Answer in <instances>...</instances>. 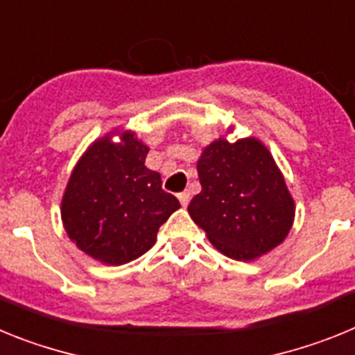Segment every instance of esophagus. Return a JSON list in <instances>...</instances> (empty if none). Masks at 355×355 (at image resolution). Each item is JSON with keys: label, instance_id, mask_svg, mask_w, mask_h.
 Here are the masks:
<instances>
[{"label": "esophagus", "instance_id": "obj_1", "mask_svg": "<svg viewBox=\"0 0 355 355\" xmlns=\"http://www.w3.org/2000/svg\"><path fill=\"white\" fill-rule=\"evenodd\" d=\"M178 199H180V202H181V205H183L184 208H187V206H188V202H190V192H187V190H184V192L178 193Z\"/></svg>", "mask_w": 355, "mask_h": 355}]
</instances>
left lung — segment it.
Returning a JSON list of instances; mask_svg holds the SVG:
<instances>
[{"instance_id": "obj_1", "label": "left lung", "mask_w": 355, "mask_h": 355, "mask_svg": "<svg viewBox=\"0 0 355 355\" xmlns=\"http://www.w3.org/2000/svg\"><path fill=\"white\" fill-rule=\"evenodd\" d=\"M197 172L202 190L190 200L188 213L227 258L252 261L288 236L293 197L258 139L215 140L202 150Z\"/></svg>"}]
</instances>
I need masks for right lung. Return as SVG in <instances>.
<instances>
[{"instance_id": "add662e5", "label": "right lung", "mask_w": 355, "mask_h": 355, "mask_svg": "<svg viewBox=\"0 0 355 355\" xmlns=\"http://www.w3.org/2000/svg\"><path fill=\"white\" fill-rule=\"evenodd\" d=\"M108 133L85 150L62 199V222L80 250L105 265H124L155 245L180 200L146 167L149 147L133 131Z\"/></svg>"}]
</instances>
